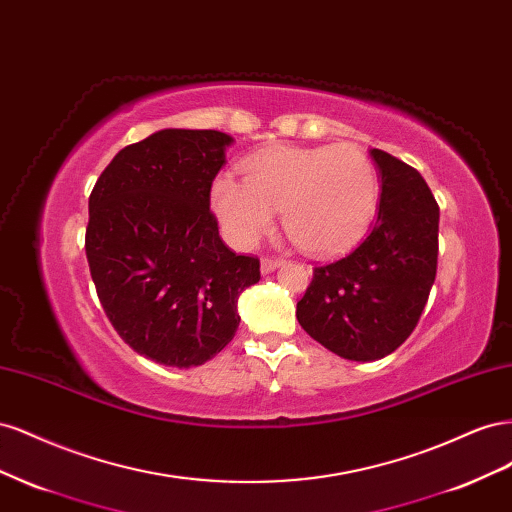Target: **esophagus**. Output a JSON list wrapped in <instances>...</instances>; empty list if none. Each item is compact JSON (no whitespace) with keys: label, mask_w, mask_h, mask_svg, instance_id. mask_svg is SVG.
Returning <instances> with one entry per match:
<instances>
[{"label":"esophagus","mask_w":512,"mask_h":512,"mask_svg":"<svg viewBox=\"0 0 512 512\" xmlns=\"http://www.w3.org/2000/svg\"><path fill=\"white\" fill-rule=\"evenodd\" d=\"M282 265V258H271V256H265L260 260V269L262 273H271L273 269H277Z\"/></svg>","instance_id":"esophagus-1"}]
</instances>
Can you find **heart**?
<instances>
[{"label":"heart","mask_w":512,"mask_h":512,"mask_svg":"<svg viewBox=\"0 0 512 512\" xmlns=\"http://www.w3.org/2000/svg\"><path fill=\"white\" fill-rule=\"evenodd\" d=\"M378 170L350 143L262 151L243 164V181L220 175L211 207L226 239L252 247L282 211L286 235L316 256L342 254L359 243L376 218Z\"/></svg>","instance_id":"heart-1"}]
</instances>
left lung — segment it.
I'll return each instance as SVG.
<instances>
[{
	"label": "left lung",
	"mask_w": 512,
	"mask_h": 512,
	"mask_svg": "<svg viewBox=\"0 0 512 512\" xmlns=\"http://www.w3.org/2000/svg\"><path fill=\"white\" fill-rule=\"evenodd\" d=\"M382 177L378 218L344 258L314 267L297 320L348 361H376L406 342L438 271L440 207L416 168L371 149Z\"/></svg>",
	"instance_id": "8db88e82"
}]
</instances>
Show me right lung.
<instances>
[{
  "label": "right lung",
  "mask_w": 512,
  "mask_h": 512,
  "mask_svg": "<svg viewBox=\"0 0 512 512\" xmlns=\"http://www.w3.org/2000/svg\"><path fill=\"white\" fill-rule=\"evenodd\" d=\"M232 138L160 130L123 147L89 196L85 254L106 318L134 352L203 365L239 327V294L260 260L224 245L209 209Z\"/></svg>",
  "instance_id": "1"
}]
</instances>
